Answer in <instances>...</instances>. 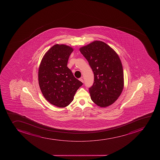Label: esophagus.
<instances>
[{"label":"esophagus","instance_id":"1","mask_svg":"<svg viewBox=\"0 0 160 160\" xmlns=\"http://www.w3.org/2000/svg\"><path fill=\"white\" fill-rule=\"evenodd\" d=\"M79 80L81 81L82 83H83V82H84V81H83V79L82 77L81 78H80V79H79Z\"/></svg>","mask_w":160,"mask_h":160}]
</instances>
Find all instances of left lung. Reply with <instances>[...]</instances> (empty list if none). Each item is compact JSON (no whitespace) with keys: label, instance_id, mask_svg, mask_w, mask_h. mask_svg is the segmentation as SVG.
Listing matches in <instances>:
<instances>
[{"label":"left lung","instance_id":"8db88e82","mask_svg":"<svg viewBox=\"0 0 160 160\" xmlns=\"http://www.w3.org/2000/svg\"><path fill=\"white\" fill-rule=\"evenodd\" d=\"M94 73L93 86L89 88L91 98L101 108L118 99L124 86L122 62L115 51L107 44L95 41L79 49Z\"/></svg>","mask_w":160,"mask_h":160}]
</instances>
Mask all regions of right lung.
<instances>
[{
  "label": "right lung",
  "instance_id": "add662e5",
  "mask_svg": "<svg viewBox=\"0 0 160 160\" xmlns=\"http://www.w3.org/2000/svg\"><path fill=\"white\" fill-rule=\"evenodd\" d=\"M73 51L66 45H54L45 54L38 68V83L43 96L58 108L69 105L83 84L67 67Z\"/></svg>",
  "mask_w": 160,
  "mask_h": 160
}]
</instances>
